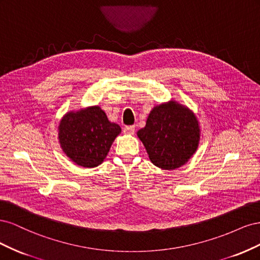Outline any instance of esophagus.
<instances>
[{
	"label": "esophagus",
	"instance_id": "34e87169",
	"mask_svg": "<svg viewBox=\"0 0 260 260\" xmlns=\"http://www.w3.org/2000/svg\"><path fill=\"white\" fill-rule=\"evenodd\" d=\"M123 132L127 133V135H133V132H135V125H125L123 128Z\"/></svg>",
	"mask_w": 260,
	"mask_h": 260
}]
</instances>
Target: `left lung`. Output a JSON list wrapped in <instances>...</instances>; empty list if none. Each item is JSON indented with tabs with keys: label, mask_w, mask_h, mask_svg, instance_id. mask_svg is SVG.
<instances>
[{
	"label": "left lung",
	"mask_w": 260,
	"mask_h": 260,
	"mask_svg": "<svg viewBox=\"0 0 260 260\" xmlns=\"http://www.w3.org/2000/svg\"><path fill=\"white\" fill-rule=\"evenodd\" d=\"M138 137L155 166L176 169L190 159L199 146V122L191 111L170 102L152 109Z\"/></svg>",
	"instance_id": "1"
}]
</instances>
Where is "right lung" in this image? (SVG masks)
<instances>
[{"label": "right lung", "instance_id": "right-lung-1", "mask_svg": "<svg viewBox=\"0 0 260 260\" xmlns=\"http://www.w3.org/2000/svg\"><path fill=\"white\" fill-rule=\"evenodd\" d=\"M58 130L62 151L74 162L86 168L102 164L115 138L121 132L119 125L108 121L99 106L66 114Z\"/></svg>", "mask_w": 260, "mask_h": 260}]
</instances>
